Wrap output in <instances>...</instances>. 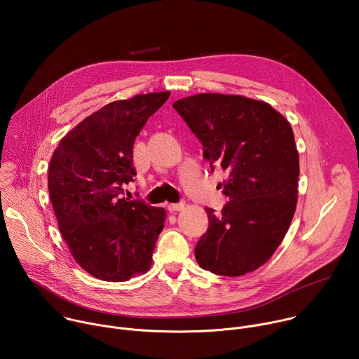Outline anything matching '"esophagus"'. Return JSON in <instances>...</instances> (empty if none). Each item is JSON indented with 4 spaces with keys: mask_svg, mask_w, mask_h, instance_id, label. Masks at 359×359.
<instances>
[{
    "mask_svg": "<svg viewBox=\"0 0 359 359\" xmlns=\"http://www.w3.org/2000/svg\"><path fill=\"white\" fill-rule=\"evenodd\" d=\"M169 212H182L184 209V203H172L168 206Z\"/></svg>",
    "mask_w": 359,
    "mask_h": 359,
    "instance_id": "esophagus-1",
    "label": "esophagus"
}]
</instances>
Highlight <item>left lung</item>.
<instances>
[{
  "instance_id": "obj_1",
  "label": "left lung",
  "mask_w": 359,
  "mask_h": 359,
  "mask_svg": "<svg viewBox=\"0 0 359 359\" xmlns=\"http://www.w3.org/2000/svg\"><path fill=\"white\" fill-rule=\"evenodd\" d=\"M173 108L204 146V158L229 172L230 201L198 240V266L238 277L266 264L288 231L298 198V150L290 122L267 102L197 93Z\"/></svg>"
}]
</instances>
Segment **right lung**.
I'll return each instance as SVG.
<instances>
[{"mask_svg":"<svg viewBox=\"0 0 359 359\" xmlns=\"http://www.w3.org/2000/svg\"><path fill=\"white\" fill-rule=\"evenodd\" d=\"M170 92H151L102 107L57 146L48 190L58 229L74 260L104 281L144 274L165 227L163 208L122 197L133 182V143Z\"/></svg>","mask_w":359,"mask_h":359,"instance_id":"obj_1","label":"right lung"}]
</instances>
